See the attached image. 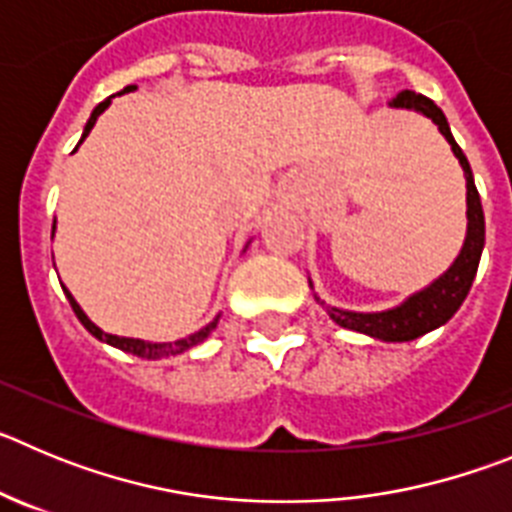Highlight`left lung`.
<instances>
[{"mask_svg":"<svg viewBox=\"0 0 512 512\" xmlns=\"http://www.w3.org/2000/svg\"><path fill=\"white\" fill-rule=\"evenodd\" d=\"M395 110H408L418 112V115L428 117L438 128V133L446 138L451 146V153L459 161L461 171H464V182H467V235L461 243V251L456 253V259L451 266L443 271L441 277L433 279L431 284H425L423 289L408 295L400 305L387 307V310H374V312H359V310H343V307L328 305L315 295V300L325 307L330 320L341 328L356 330L364 336L374 338V341L384 343H405L415 341V338L431 333V330L441 328L443 323H449L454 318V312L459 310L461 302L467 300L469 287H472L474 277H477V266L482 259V248H485V212H482V202H479V192L474 187V176L469 169V161L459 143L454 140L449 128V120L443 115L433 99L415 94L410 89L397 94L390 102ZM312 287V279L307 277ZM315 289V287H312Z\"/></svg>","mask_w":512,"mask_h":512,"instance_id":"1","label":"left lung"}]
</instances>
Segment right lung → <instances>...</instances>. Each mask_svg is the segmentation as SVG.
Returning a JSON list of instances; mask_svg holds the SVG:
<instances>
[{
  "label": "right lung",
  "instance_id": "obj_1",
  "mask_svg": "<svg viewBox=\"0 0 512 512\" xmlns=\"http://www.w3.org/2000/svg\"><path fill=\"white\" fill-rule=\"evenodd\" d=\"M135 89H138V87H135V84H130V87H125V89H122V92L112 94V97H107V99H104V102H99L97 107H94L92 115H89V120H87V125H84V133H81L79 146H81V143H84V138H87V135L92 133L94 122H97L99 115H102V112L107 110V107H110L112 99L122 97V94H128V92H135ZM79 146H76V148H79ZM53 235H56V223H53ZM248 246H251V241L246 243V248H248ZM246 248H243V251H246ZM61 287H63V284H61ZM63 295H66V300H69V305L74 307V312H76V318H79V323L84 325V328H87L89 333H92V336L97 338V341L110 343V346L120 348V351H125V354L140 356V359H166V356L184 354V351H189V348H192V346H200V343L205 341L207 336H210L212 330H215L217 320H220V315H215V320H212V323H207L205 328H200V330H197V333H192V336L179 338V341H164V343H158V341H143V338H128V336H115V333H104V330L99 328V325H94L92 320H89L87 312L81 310V305L74 300V295H71V292H69V289H66V287H63Z\"/></svg>",
  "mask_w": 512,
  "mask_h": 512
}]
</instances>
